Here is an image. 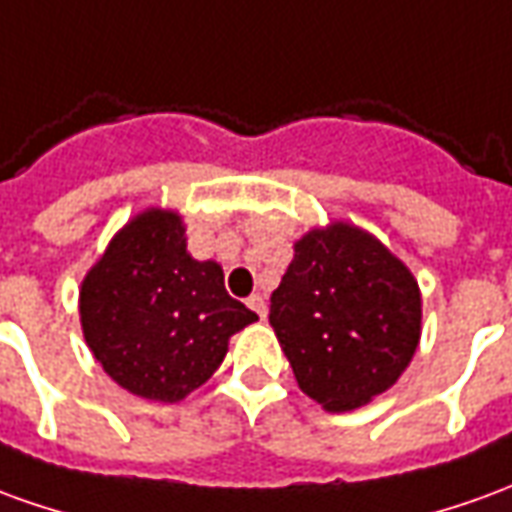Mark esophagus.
Here are the masks:
<instances>
[{
  "label": "esophagus",
  "instance_id": "1",
  "mask_svg": "<svg viewBox=\"0 0 512 512\" xmlns=\"http://www.w3.org/2000/svg\"><path fill=\"white\" fill-rule=\"evenodd\" d=\"M246 305L252 307V310H255V313H257V316H260V318H266V316H268V302H266V296H263V293H252Z\"/></svg>",
  "mask_w": 512,
  "mask_h": 512
}]
</instances>
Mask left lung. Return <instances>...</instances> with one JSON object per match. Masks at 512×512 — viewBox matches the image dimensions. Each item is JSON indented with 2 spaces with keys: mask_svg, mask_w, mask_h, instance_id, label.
<instances>
[{
  "mask_svg": "<svg viewBox=\"0 0 512 512\" xmlns=\"http://www.w3.org/2000/svg\"><path fill=\"white\" fill-rule=\"evenodd\" d=\"M268 321L299 388L330 413L368 405L421 341L413 271L357 224L330 221L293 244Z\"/></svg>",
  "mask_w": 512,
  "mask_h": 512,
  "instance_id": "obj_1",
  "label": "left lung"
}]
</instances>
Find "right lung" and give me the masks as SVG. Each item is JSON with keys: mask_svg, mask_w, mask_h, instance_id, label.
I'll return each mask as SVG.
<instances>
[{"mask_svg": "<svg viewBox=\"0 0 512 512\" xmlns=\"http://www.w3.org/2000/svg\"><path fill=\"white\" fill-rule=\"evenodd\" d=\"M252 321L219 263L191 257L180 213L163 207L132 216L80 285L88 349L110 380L149 402L174 405L205 385Z\"/></svg>", "mask_w": 512, "mask_h": 512, "instance_id": "right-lung-1", "label": "right lung"}]
</instances>
